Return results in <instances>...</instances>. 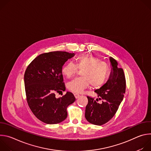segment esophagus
Listing matches in <instances>:
<instances>
[{
  "instance_id": "esophagus-1",
  "label": "esophagus",
  "mask_w": 151,
  "mask_h": 151,
  "mask_svg": "<svg viewBox=\"0 0 151 151\" xmlns=\"http://www.w3.org/2000/svg\"><path fill=\"white\" fill-rule=\"evenodd\" d=\"M74 96H75V97L76 99H78V98L80 96V95H79V94H75Z\"/></svg>"
}]
</instances>
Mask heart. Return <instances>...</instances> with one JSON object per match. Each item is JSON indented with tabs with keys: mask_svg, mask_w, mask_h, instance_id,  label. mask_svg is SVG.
<instances>
[{
	"mask_svg": "<svg viewBox=\"0 0 151 151\" xmlns=\"http://www.w3.org/2000/svg\"><path fill=\"white\" fill-rule=\"evenodd\" d=\"M81 70V78H75L67 85L68 89L72 93L79 94L87 88L90 84L93 88H99L106 82L109 73V68L106 63L99 58L81 55L75 59V64L68 62L61 69L62 73L68 78L74 76Z\"/></svg>",
	"mask_w": 151,
	"mask_h": 151,
	"instance_id": "heart-1",
	"label": "heart"
}]
</instances>
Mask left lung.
Returning <instances> with one entry per match:
<instances>
[{
    "mask_svg": "<svg viewBox=\"0 0 151 151\" xmlns=\"http://www.w3.org/2000/svg\"><path fill=\"white\" fill-rule=\"evenodd\" d=\"M112 69L109 78L102 87L94 91L97 98L89 96L86 106L85 117L90 123L101 125L111 120L117 112L124 97L126 88L123 69L118 67V62L109 57ZM101 100V102H98Z\"/></svg>",
    "mask_w": 151,
    "mask_h": 151,
    "instance_id": "8db88e82",
    "label": "left lung"
}]
</instances>
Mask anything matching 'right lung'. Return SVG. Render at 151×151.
I'll use <instances>...</instances> for the list:
<instances>
[{"mask_svg":"<svg viewBox=\"0 0 151 151\" xmlns=\"http://www.w3.org/2000/svg\"><path fill=\"white\" fill-rule=\"evenodd\" d=\"M74 55L65 51L42 54L26 70L24 79L28 105L35 116L45 124L63 121L68 116L67 107L76 100L68 91L61 97H55V93L66 90L61 69Z\"/></svg>","mask_w":151,"mask_h":151,"instance_id":"right-lung-1","label":"right lung"}]
</instances>
